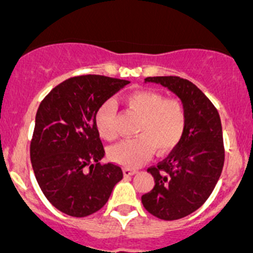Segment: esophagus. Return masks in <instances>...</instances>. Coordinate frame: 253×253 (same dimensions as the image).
<instances>
[{"instance_id":"1","label":"esophagus","mask_w":253,"mask_h":253,"mask_svg":"<svg viewBox=\"0 0 253 253\" xmlns=\"http://www.w3.org/2000/svg\"><path fill=\"white\" fill-rule=\"evenodd\" d=\"M137 172V170H132V169H124V175L125 176H131V175H135Z\"/></svg>"}]
</instances>
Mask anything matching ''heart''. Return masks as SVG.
Wrapping results in <instances>:
<instances>
[{
  "label": "heart",
  "instance_id": "b5f03b06",
  "mask_svg": "<svg viewBox=\"0 0 253 253\" xmlns=\"http://www.w3.org/2000/svg\"><path fill=\"white\" fill-rule=\"evenodd\" d=\"M129 111L140 116L135 133L137 137L122 141L108 150L112 163L125 168H136L143 164L156 150L165 155L180 143L186 127V111L181 101L164 98L155 90H136L124 98ZM115 104L106 101L94 115V124L103 140L117 137L115 127Z\"/></svg>",
  "mask_w": 253,
  "mask_h": 253
}]
</instances>
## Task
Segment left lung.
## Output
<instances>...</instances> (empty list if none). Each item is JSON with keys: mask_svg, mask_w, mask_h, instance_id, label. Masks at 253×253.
<instances>
[{"mask_svg": "<svg viewBox=\"0 0 253 253\" xmlns=\"http://www.w3.org/2000/svg\"><path fill=\"white\" fill-rule=\"evenodd\" d=\"M180 98L186 127L180 143L166 159L147 169L155 186L141 197L149 213L165 220L192 214L211 194L224 164L220 117L199 88L180 77H149Z\"/></svg>", "mask_w": 253, "mask_h": 253, "instance_id": "left-lung-1", "label": "left lung"}]
</instances>
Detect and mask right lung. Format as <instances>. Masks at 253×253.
Listing matches in <instances>:
<instances>
[{
  "label": "right lung",
  "instance_id": "1",
  "mask_svg": "<svg viewBox=\"0 0 253 253\" xmlns=\"http://www.w3.org/2000/svg\"><path fill=\"white\" fill-rule=\"evenodd\" d=\"M129 82L104 76L67 79L42 99L35 118L30 158L39 186L56 209L87 217L108 202L124 177L115 164H101L104 149L95 111Z\"/></svg>",
  "mask_w": 253,
  "mask_h": 253
}]
</instances>
